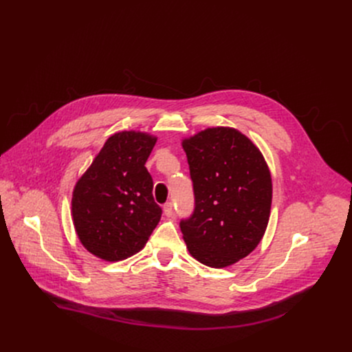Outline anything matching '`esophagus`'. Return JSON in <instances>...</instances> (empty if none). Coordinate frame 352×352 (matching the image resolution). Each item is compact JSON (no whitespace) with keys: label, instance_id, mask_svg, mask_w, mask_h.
<instances>
[{"label":"esophagus","instance_id":"34e87169","mask_svg":"<svg viewBox=\"0 0 352 352\" xmlns=\"http://www.w3.org/2000/svg\"><path fill=\"white\" fill-rule=\"evenodd\" d=\"M163 213L167 216V217H170L172 214H173V205L169 202V204H166L164 206H163Z\"/></svg>","mask_w":352,"mask_h":352}]
</instances>
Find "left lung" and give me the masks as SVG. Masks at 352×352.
<instances>
[{"label":"left lung","instance_id":"1","mask_svg":"<svg viewBox=\"0 0 352 352\" xmlns=\"http://www.w3.org/2000/svg\"><path fill=\"white\" fill-rule=\"evenodd\" d=\"M195 212L180 222L189 254L210 267L248 256L270 222L272 179L256 144L233 127H208L183 139Z\"/></svg>","mask_w":352,"mask_h":352}]
</instances>
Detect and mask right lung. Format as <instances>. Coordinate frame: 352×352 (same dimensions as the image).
<instances>
[{"instance_id":"obj_1","label":"right lung","mask_w":352,"mask_h":352,"mask_svg":"<svg viewBox=\"0 0 352 352\" xmlns=\"http://www.w3.org/2000/svg\"><path fill=\"white\" fill-rule=\"evenodd\" d=\"M156 140L143 131L116 133L77 180L73 223L81 245L94 256L127 259L144 248L157 226L162 209L144 166Z\"/></svg>"}]
</instances>
